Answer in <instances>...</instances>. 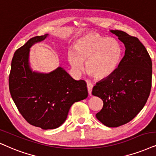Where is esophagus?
Listing matches in <instances>:
<instances>
[{"label": "esophagus", "instance_id": "esophagus-1", "mask_svg": "<svg viewBox=\"0 0 156 156\" xmlns=\"http://www.w3.org/2000/svg\"><path fill=\"white\" fill-rule=\"evenodd\" d=\"M93 86H94V85H93L92 83H89V82L87 83V89H88V94H89V95H91Z\"/></svg>", "mask_w": 156, "mask_h": 156}]
</instances>
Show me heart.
<instances>
[{"label":"heart","instance_id":"1","mask_svg":"<svg viewBox=\"0 0 156 156\" xmlns=\"http://www.w3.org/2000/svg\"><path fill=\"white\" fill-rule=\"evenodd\" d=\"M119 42L91 33L78 39L74 51L68 53V60L75 71L80 73L86 62V70L97 79L109 76L117 68L122 57Z\"/></svg>","mask_w":156,"mask_h":156}]
</instances>
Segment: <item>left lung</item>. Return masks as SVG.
I'll use <instances>...</instances> for the list:
<instances>
[{
  "mask_svg": "<svg viewBox=\"0 0 156 156\" xmlns=\"http://www.w3.org/2000/svg\"><path fill=\"white\" fill-rule=\"evenodd\" d=\"M110 31L125 44V55L109 76L96 83L92 94L104 103L96 114L97 119L117 127L133 119L146 104L152 86V60L137 37L119 30Z\"/></svg>",
  "mask_w": 156,
  "mask_h": 156,
  "instance_id": "left-lung-1",
  "label": "left lung"
}]
</instances>
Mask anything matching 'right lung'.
Returning <instances> with one entry per match:
<instances>
[{"instance_id":"1","label":"right lung","mask_w":156,"mask_h":156,"mask_svg":"<svg viewBox=\"0 0 156 156\" xmlns=\"http://www.w3.org/2000/svg\"><path fill=\"white\" fill-rule=\"evenodd\" d=\"M47 35L33 37L16 50L9 84L11 97L26 121L43 129H52L66 121L75 102L87 98L88 90L83 80H74L60 67L47 74L31 71L29 48Z\"/></svg>"}]
</instances>
